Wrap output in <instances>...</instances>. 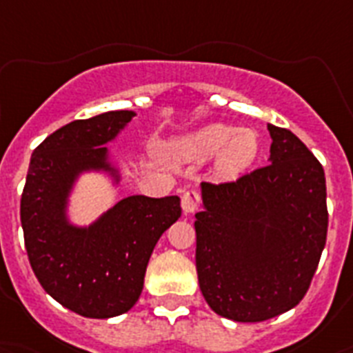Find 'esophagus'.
Instances as JSON below:
<instances>
[{"mask_svg": "<svg viewBox=\"0 0 353 353\" xmlns=\"http://www.w3.org/2000/svg\"><path fill=\"white\" fill-rule=\"evenodd\" d=\"M181 206H183L185 213H194L201 206V195H199L197 190H186L181 197Z\"/></svg>", "mask_w": 353, "mask_h": 353, "instance_id": "34e87169", "label": "esophagus"}]
</instances>
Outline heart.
I'll list each match as a JSON object with an SVG mask.
<instances>
[{
	"label": "heart",
	"instance_id": "b5f03b06",
	"mask_svg": "<svg viewBox=\"0 0 353 353\" xmlns=\"http://www.w3.org/2000/svg\"><path fill=\"white\" fill-rule=\"evenodd\" d=\"M179 152L190 159H210L219 155V170L228 177H234L256 159L259 151L256 133L236 130L232 125L210 124L195 133L181 139Z\"/></svg>",
	"mask_w": 353,
	"mask_h": 353
}]
</instances>
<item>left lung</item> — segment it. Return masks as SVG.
<instances>
[{
  "label": "left lung",
  "mask_w": 353,
  "mask_h": 353,
  "mask_svg": "<svg viewBox=\"0 0 353 353\" xmlns=\"http://www.w3.org/2000/svg\"><path fill=\"white\" fill-rule=\"evenodd\" d=\"M270 163L225 183H202L195 213L199 286L216 314L265 321L295 307L327 240L325 172L286 128L268 124Z\"/></svg>",
  "instance_id": "left-lung-1"
}]
</instances>
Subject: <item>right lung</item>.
I'll return each mask as SVG.
<instances>
[{
  "label": "right lung",
  "instance_id": "right-lung-1",
  "mask_svg": "<svg viewBox=\"0 0 353 353\" xmlns=\"http://www.w3.org/2000/svg\"><path fill=\"white\" fill-rule=\"evenodd\" d=\"M128 110L79 119L33 151L21 195V225L33 274L46 293L85 318L130 311L143 288L156 241L181 216L179 197L122 199L90 229L63 219L74 176L104 167L106 143L131 121Z\"/></svg>",
  "mask_w": 353,
  "mask_h": 353
}]
</instances>
